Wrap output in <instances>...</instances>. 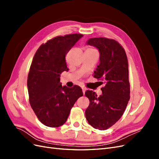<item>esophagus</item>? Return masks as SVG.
<instances>
[{"mask_svg": "<svg viewBox=\"0 0 159 159\" xmlns=\"http://www.w3.org/2000/svg\"><path fill=\"white\" fill-rule=\"evenodd\" d=\"M81 89H82V91H83V93H85V91H86V88L85 87H81Z\"/></svg>", "mask_w": 159, "mask_h": 159, "instance_id": "34e87169", "label": "esophagus"}]
</instances>
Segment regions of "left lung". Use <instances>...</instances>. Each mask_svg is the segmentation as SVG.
I'll return each mask as SVG.
<instances>
[{
  "instance_id": "left-lung-1",
  "label": "left lung",
  "mask_w": 159,
  "mask_h": 159,
  "mask_svg": "<svg viewBox=\"0 0 159 159\" xmlns=\"http://www.w3.org/2000/svg\"><path fill=\"white\" fill-rule=\"evenodd\" d=\"M87 44L99 52L100 63L93 77L105 85L99 97L93 91H85L89 100L85 117L93 128L106 130L121 117L130 99L127 57L122 46L113 39L93 38Z\"/></svg>"
}]
</instances>
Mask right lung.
<instances>
[{
  "mask_svg": "<svg viewBox=\"0 0 159 159\" xmlns=\"http://www.w3.org/2000/svg\"><path fill=\"white\" fill-rule=\"evenodd\" d=\"M82 36H56L42 44L33 57L27 80L29 102L38 119L47 127L64 125L77 99L83 95L80 86L69 88L60 82V74L68 70L66 55Z\"/></svg>",
  "mask_w": 159,
  "mask_h": 159,
  "instance_id": "right-lung-1",
  "label": "right lung"
}]
</instances>
